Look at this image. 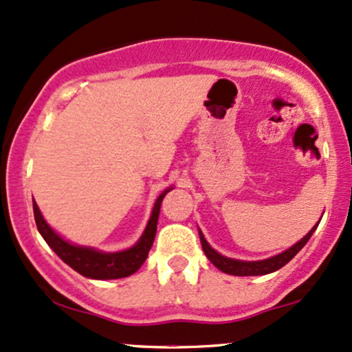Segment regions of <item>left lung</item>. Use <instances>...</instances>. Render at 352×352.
Here are the masks:
<instances>
[{
	"instance_id": "8db88e82",
	"label": "left lung",
	"mask_w": 352,
	"mask_h": 352,
	"mask_svg": "<svg viewBox=\"0 0 352 352\" xmlns=\"http://www.w3.org/2000/svg\"><path fill=\"white\" fill-rule=\"evenodd\" d=\"M319 222H320V220H319ZM318 226H319V223H318ZM318 226H316V227H318ZM316 227H314V229H311V232H309L306 237L300 239L297 244L292 245L291 249L285 250V252L279 254V256L265 258V261H257V262L235 261V258L220 256L219 252H215V250L212 249L210 245H208V242L206 241V239H204L202 232H199V235H200V244H202V249H204V252H206L207 258L219 270H222V272H226V274H230V276H264V274H270V272H274V270L284 267V265L287 264L289 261H292V257H294L296 254L299 252V250L307 244V241L311 239V235L314 234Z\"/></svg>"
}]
</instances>
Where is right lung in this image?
<instances>
[{"instance_id": "right-lung-1", "label": "right lung", "mask_w": 352, "mask_h": 352, "mask_svg": "<svg viewBox=\"0 0 352 352\" xmlns=\"http://www.w3.org/2000/svg\"><path fill=\"white\" fill-rule=\"evenodd\" d=\"M168 190H165L164 194L157 199L155 207H153L152 212V217H150L148 223H146V229L144 235L140 237V241H138L132 249L122 250V252L107 254L98 252V250L90 249V247L68 244L67 241H63L60 235L55 234V230L45 222L40 208H38L36 202L33 200L34 222H36L38 230L43 235L46 244L55 250L56 256L60 257L65 264H68L69 267L75 269L76 272L82 274L85 277H90V279H120V277L132 276V274L137 272V270L142 267V264L145 262L146 256H148L153 244V239H155L162 200H164V197L167 195Z\"/></svg>"}]
</instances>
